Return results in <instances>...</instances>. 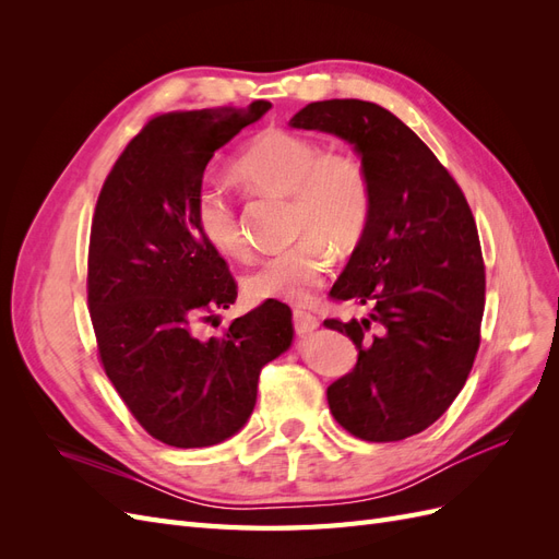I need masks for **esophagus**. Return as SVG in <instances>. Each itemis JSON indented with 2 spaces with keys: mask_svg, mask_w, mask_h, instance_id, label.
Wrapping results in <instances>:
<instances>
[{
  "mask_svg": "<svg viewBox=\"0 0 559 559\" xmlns=\"http://www.w3.org/2000/svg\"><path fill=\"white\" fill-rule=\"evenodd\" d=\"M292 319H294V329L298 333H312L319 326V319L306 310H294Z\"/></svg>",
  "mask_w": 559,
  "mask_h": 559,
  "instance_id": "esophagus-1",
  "label": "esophagus"
}]
</instances>
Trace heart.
Listing matches in <instances>:
<instances>
[{
  "mask_svg": "<svg viewBox=\"0 0 559 559\" xmlns=\"http://www.w3.org/2000/svg\"><path fill=\"white\" fill-rule=\"evenodd\" d=\"M233 177L249 193L292 195V247L270 253L242 280L249 300L302 306L324 286L335 249L357 247L368 226L373 191L364 163L349 151L326 148L310 134L267 128L233 160ZM193 224L205 245L228 259L247 253L238 207L224 186L202 183L193 200Z\"/></svg>",
  "mask_w": 559,
  "mask_h": 559,
  "instance_id": "obj_1",
  "label": "heart"
}]
</instances>
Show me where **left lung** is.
Returning <instances> with one entry per match:
<instances>
[{"instance_id": "8db88e82", "label": "left lung", "mask_w": 559, "mask_h": 559, "mask_svg": "<svg viewBox=\"0 0 559 559\" xmlns=\"http://www.w3.org/2000/svg\"><path fill=\"white\" fill-rule=\"evenodd\" d=\"M289 126L354 144L373 205L331 298L366 319H326L357 345L354 368L326 389L337 425L370 443L431 427L471 373L480 347L485 263L460 183L392 111L364 99L302 107Z\"/></svg>"}]
</instances>
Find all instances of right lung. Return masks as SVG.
<instances>
[{"label":"right lung","mask_w":559,"mask_h":559,"mask_svg":"<svg viewBox=\"0 0 559 559\" xmlns=\"http://www.w3.org/2000/svg\"><path fill=\"white\" fill-rule=\"evenodd\" d=\"M270 109L167 111L148 118L99 191L88 245V310L103 364L156 441L207 448L245 427L261 368L289 349L292 310L263 300L216 337L200 321L238 298L228 263L200 238L193 200L216 148Z\"/></svg>","instance_id":"add662e5"}]
</instances>
